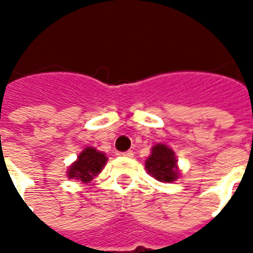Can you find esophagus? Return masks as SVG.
I'll return each mask as SVG.
<instances>
[{
  "label": "esophagus",
  "instance_id": "esophagus-1",
  "mask_svg": "<svg viewBox=\"0 0 253 253\" xmlns=\"http://www.w3.org/2000/svg\"><path fill=\"white\" fill-rule=\"evenodd\" d=\"M122 156H125V158H132L134 156V154H132V151H126V152H122Z\"/></svg>",
  "mask_w": 253,
  "mask_h": 253
}]
</instances>
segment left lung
I'll list each match as a JSON object with an SVG mask.
<instances>
[{
	"instance_id": "obj_1",
	"label": "left lung",
	"mask_w": 253,
	"mask_h": 253,
	"mask_svg": "<svg viewBox=\"0 0 253 253\" xmlns=\"http://www.w3.org/2000/svg\"><path fill=\"white\" fill-rule=\"evenodd\" d=\"M146 169L151 176L162 182H172L178 177L174 152L164 144L152 147L151 156L146 160Z\"/></svg>"
}]
</instances>
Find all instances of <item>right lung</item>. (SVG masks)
I'll return each instance as SVG.
<instances>
[{"label":"right lung","mask_w":253,"mask_h":253,"mask_svg":"<svg viewBox=\"0 0 253 253\" xmlns=\"http://www.w3.org/2000/svg\"><path fill=\"white\" fill-rule=\"evenodd\" d=\"M107 158L93 147H86L77 160L73 163L68 170L69 178H76L83 182H89L97 176L106 164Z\"/></svg>","instance_id":"obj_1"}]
</instances>
